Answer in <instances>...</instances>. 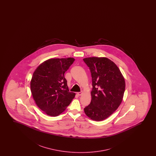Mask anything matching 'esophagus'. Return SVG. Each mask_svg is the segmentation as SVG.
Instances as JSON below:
<instances>
[{
  "instance_id": "esophagus-1",
  "label": "esophagus",
  "mask_w": 156,
  "mask_h": 156,
  "mask_svg": "<svg viewBox=\"0 0 156 156\" xmlns=\"http://www.w3.org/2000/svg\"><path fill=\"white\" fill-rule=\"evenodd\" d=\"M82 93H83V92H78V93H77V94L78 96H80L81 94H82Z\"/></svg>"
}]
</instances>
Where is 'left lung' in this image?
Returning <instances> with one entry per match:
<instances>
[{"label":"left lung","instance_id":"left-lung-1","mask_svg":"<svg viewBox=\"0 0 156 156\" xmlns=\"http://www.w3.org/2000/svg\"><path fill=\"white\" fill-rule=\"evenodd\" d=\"M92 78V100L84 108L91 119L101 121L109 117L122 103L125 81L116 64L106 58H85Z\"/></svg>","mask_w":156,"mask_h":156}]
</instances>
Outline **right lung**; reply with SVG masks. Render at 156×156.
<instances>
[{"label":"right lung","instance_id":"right-lung-1","mask_svg":"<svg viewBox=\"0 0 156 156\" xmlns=\"http://www.w3.org/2000/svg\"><path fill=\"white\" fill-rule=\"evenodd\" d=\"M75 59L51 58L39 66L30 82L33 98L47 115L56 117L62 113L75 98L69 92L64 73Z\"/></svg>","mask_w":156,"mask_h":156}]
</instances>
